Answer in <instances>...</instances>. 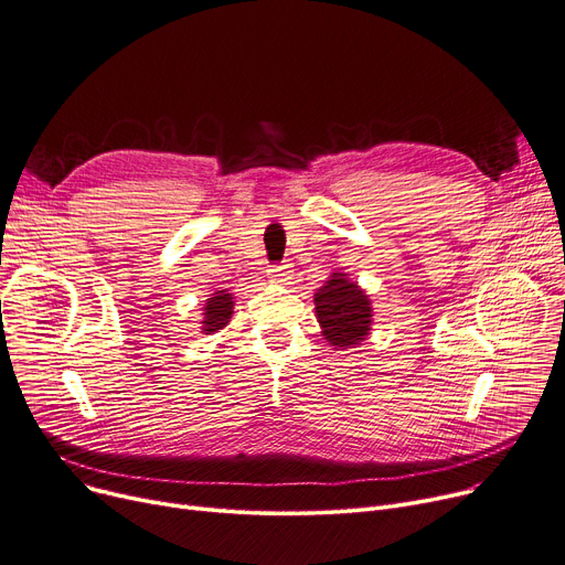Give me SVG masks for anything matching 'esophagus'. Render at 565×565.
Wrapping results in <instances>:
<instances>
[{
  "label": "esophagus",
  "instance_id": "1",
  "mask_svg": "<svg viewBox=\"0 0 565 565\" xmlns=\"http://www.w3.org/2000/svg\"><path fill=\"white\" fill-rule=\"evenodd\" d=\"M290 275H292V266H290V263H279V266H273V268L268 270V279H270L273 284H288Z\"/></svg>",
  "mask_w": 565,
  "mask_h": 565
}]
</instances>
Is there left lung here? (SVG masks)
Listing matches in <instances>:
<instances>
[{"instance_id": "obj_1", "label": "left lung", "mask_w": 565, "mask_h": 565, "mask_svg": "<svg viewBox=\"0 0 565 565\" xmlns=\"http://www.w3.org/2000/svg\"><path fill=\"white\" fill-rule=\"evenodd\" d=\"M320 333L333 350L361 345L372 331L370 295L350 279L348 273L335 270L313 295Z\"/></svg>"}]
</instances>
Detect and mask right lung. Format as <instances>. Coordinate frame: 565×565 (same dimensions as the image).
<instances>
[{"mask_svg":"<svg viewBox=\"0 0 565 565\" xmlns=\"http://www.w3.org/2000/svg\"><path fill=\"white\" fill-rule=\"evenodd\" d=\"M234 295L224 288V290H215L206 302H204V313H202V333L211 335L220 329H224L230 324L232 316H234Z\"/></svg>","mask_w":565,"mask_h":565,"instance_id":"1","label":"right lung"}]
</instances>
